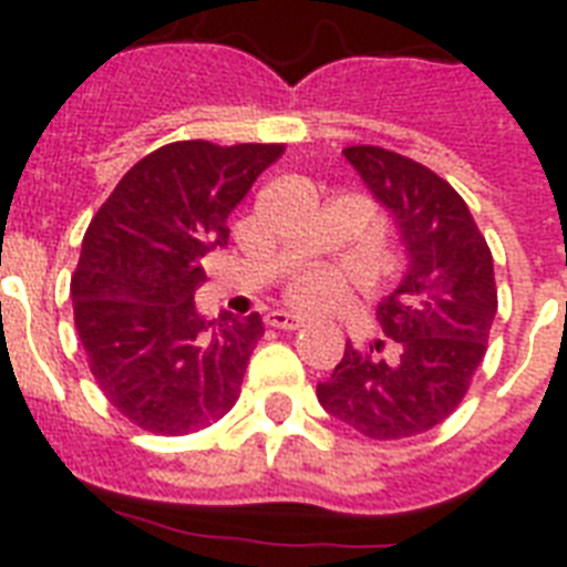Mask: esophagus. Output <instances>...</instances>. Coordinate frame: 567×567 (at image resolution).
Listing matches in <instances>:
<instances>
[{
  "label": "esophagus",
  "instance_id": "obj_1",
  "mask_svg": "<svg viewBox=\"0 0 567 567\" xmlns=\"http://www.w3.org/2000/svg\"><path fill=\"white\" fill-rule=\"evenodd\" d=\"M267 327H274V329H300L306 320L300 318V315H291V311H282V309H276L267 315Z\"/></svg>",
  "mask_w": 567,
  "mask_h": 567
}]
</instances>
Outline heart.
Masks as SVG:
<instances>
[{
	"label": "heart",
	"instance_id": "b5f03b06",
	"mask_svg": "<svg viewBox=\"0 0 567 567\" xmlns=\"http://www.w3.org/2000/svg\"><path fill=\"white\" fill-rule=\"evenodd\" d=\"M344 291L347 282L341 276L327 270V267H315V270H306L293 279L288 297L302 309H329L344 297Z\"/></svg>",
	"mask_w": 567,
	"mask_h": 567
}]
</instances>
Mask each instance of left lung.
Here are the masks:
<instances>
[{
	"mask_svg": "<svg viewBox=\"0 0 567 567\" xmlns=\"http://www.w3.org/2000/svg\"><path fill=\"white\" fill-rule=\"evenodd\" d=\"M344 158L394 217L409 252L403 282L379 302L385 341L347 344L318 400L368 439H412L465 400L497 315L492 249L465 199L430 167L382 146H347Z\"/></svg>",
	"mask_w": 567,
	"mask_h": 567,
	"instance_id": "1",
	"label": "left lung"
}]
</instances>
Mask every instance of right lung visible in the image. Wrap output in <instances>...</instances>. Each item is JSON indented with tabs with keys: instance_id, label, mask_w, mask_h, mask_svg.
Instances as JSON below:
<instances>
[{
	"instance_id": "add662e5",
	"label": "right lung",
	"mask_w": 567,
	"mask_h": 567,
	"mask_svg": "<svg viewBox=\"0 0 567 567\" xmlns=\"http://www.w3.org/2000/svg\"><path fill=\"white\" fill-rule=\"evenodd\" d=\"M282 144L176 141L132 167L102 203L70 279L87 364L123 417L155 435L212 426L240 394L265 323L205 320L203 258L229 244V214Z\"/></svg>"
}]
</instances>
